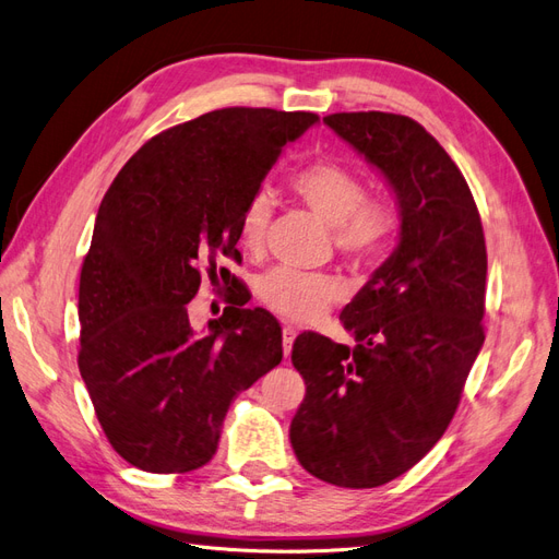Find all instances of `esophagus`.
<instances>
[{
	"label": "esophagus",
	"mask_w": 559,
	"mask_h": 559,
	"mask_svg": "<svg viewBox=\"0 0 559 559\" xmlns=\"http://www.w3.org/2000/svg\"><path fill=\"white\" fill-rule=\"evenodd\" d=\"M296 329L292 326H284L282 329V347H284V357H289L292 354V347H294V341H296Z\"/></svg>",
	"instance_id": "obj_1"
}]
</instances>
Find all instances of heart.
I'll list each match as a JSON object with an SVG mask.
<instances>
[{
  "label": "heart",
  "mask_w": 559,
  "mask_h": 559,
  "mask_svg": "<svg viewBox=\"0 0 559 559\" xmlns=\"http://www.w3.org/2000/svg\"><path fill=\"white\" fill-rule=\"evenodd\" d=\"M292 189L321 224L333 228V245L357 263L378 261L392 240L396 218L386 202L364 198L357 173L335 160H317L292 177ZM270 222V198L257 193L242 212L240 240L247 249L263 247ZM343 284L331 275L275 267L257 282L263 306L286 321L306 324L343 298Z\"/></svg>",
  "instance_id": "b5f03b06"
}]
</instances>
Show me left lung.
Listing matches in <instances>:
<instances>
[{"label": "left lung", "mask_w": 559, "mask_h": 559, "mask_svg": "<svg viewBox=\"0 0 559 559\" xmlns=\"http://www.w3.org/2000/svg\"><path fill=\"white\" fill-rule=\"evenodd\" d=\"M324 123L380 170L401 214L399 247L341 312L354 347L300 333L306 399L289 438L300 466L337 487H378L448 429L485 343L487 251L460 167L417 121L349 111Z\"/></svg>", "instance_id": "8db88e82"}]
</instances>
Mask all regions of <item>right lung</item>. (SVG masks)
I'll list each match as a JSON object with an SVG mask.
<instances>
[{"instance_id": "right-lung-1", "label": "right lung", "mask_w": 559, "mask_h": 559, "mask_svg": "<svg viewBox=\"0 0 559 559\" xmlns=\"http://www.w3.org/2000/svg\"><path fill=\"white\" fill-rule=\"evenodd\" d=\"M310 111L228 107L151 138L97 210L79 282V370L107 441L132 466H205L233 399L282 361V329L233 294L205 333L189 321L202 277H238L240 218Z\"/></svg>"}]
</instances>
